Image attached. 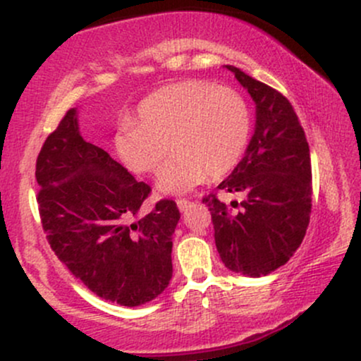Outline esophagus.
Wrapping results in <instances>:
<instances>
[{"instance_id": "1", "label": "esophagus", "mask_w": 361, "mask_h": 361, "mask_svg": "<svg viewBox=\"0 0 361 361\" xmlns=\"http://www.w3.org/2000/svg\"><path fill=\"white\" fill-rule=\"evenodd\" d=\"M176 204H178V209H180L181 212H185V210L188 209L190 205H192V202H190V200H186V198H178V200H176Z\"/></svg>"}]
</instances>
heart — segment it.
I'll use <instances>...</instances> for the list:
<instances>
[{
	"mask_svg": "<svg viewBox=\"0 0 361 361\" xmlns=\"http://www.w3.org/2000/svg\"><path fill=\"white\" fill-rule=\"evenodd\" d=\"M251 111L239 91L210 81L173 82L144 98L135 122H123L115 151L130 171L156 175L175 151L159 188L183 193L205 180L229 175L246 152Z\"/></svg>",
	"mask_w": 361,
	"mask_h": 361,
	"instance_id": "b5f03b06",
	"label": "heart"
}]
</instances>
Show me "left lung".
<instances>
[{"label": "left lung", "mask_w": 361, "mask_h": 361, "mask_svg": "<svg viewBox=\"0 0 361 361\" xmlns=\"http://www.w3.org/2000/svg\"><path fill=\"white\" fill-rule=\"evenodd\" d=\"M256 103V127L246 156L219 192L243 200L202 198L212 214L215 246L231 271L263 276L299 250L312 209V169L305 132L280 91L226 66Z\"/></svg>", "instance_id": "1"}]
</instances>
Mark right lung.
Instances as JSON below:
<instances>
[{
  "label": "right lung",
  "instance_id": "right-lung-1",
  "mask_svg": "<svg viewBox=\"0 0 361 361\" xmlns=\"http://www.w3.org/2000/svg\"><path fill=\"white\" fill-rule=\"evenodd\" d=\"M35 178L45 238L78 280L127 307L163 293L173 275L176 202L163 198L142 215L151 186L81 137L74 109L45 139Z\"/></svg>",
  "mask_w": 361,
  "mask_h": 361
}]
</instances>
